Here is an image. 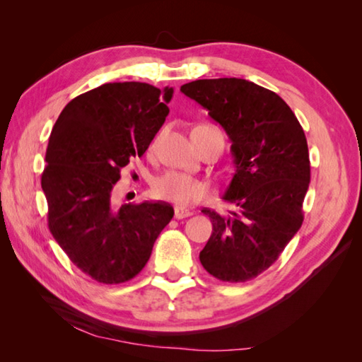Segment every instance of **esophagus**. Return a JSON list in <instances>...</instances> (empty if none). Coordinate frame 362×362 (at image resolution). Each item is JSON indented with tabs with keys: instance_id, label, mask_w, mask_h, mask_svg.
<instances>
[{
	"instance_id": "obj_1",
	"label": "esophagus",
	"mask_w": 362,
	"mask_h": 362,
	"mask_svg": "<svg viewBox=\"0 0 362 362\" xmlns=\"http://www.w3.org/2000/svg\"><path fill=\"white\" fill-rule=\"evenodd\" d=\"M191 214H193V211L185 210V209H180V206H175V209H174V218L175 219L188 218V216H191Z\"/></svg>"
}]
</instances>
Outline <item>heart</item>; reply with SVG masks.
Listing matches in <instances>:
<instances>
[{"label":"heart","instance_id":"obj_1","mask_svg":"<svg viewBox=\"0 0 362 362\" xmlns=\"http://www.w3.org/2000/svg\"><path fill=\"white\" fill-rule=\"evenodd\" d=\"M194 130H206V132H221L218 127L211 124H202L197 126ZM153 141L151 144V149L153 148ZM153 196L161 199V201L173 202L179 206H187L191 204H196L202 201L205 196V187L201 182L193 179L187 174L180 173H166L158 179H156L152 185Z\"/></svg>","mask_w":362,"mask_h":362}]
</instances>
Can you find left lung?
<instances>
[{"mask_svg":"<svg viewBox=\"0 0 362 362\" xmlns=\"http://www.w3.org/2000/svg\"><path fill=\"white\" fill-rule=\"evenodd\" d=\"M232 141L235 174L227 216L204 209L213 232L199 259L218 280L243 283L271 267L303 222L310 153L294 112L283 99L245 79H199L180 87Z\"/></svg>","mask_w":362,"mask_h":362,"instance_id":"obj_1","label":"left lung"}]
</instances>
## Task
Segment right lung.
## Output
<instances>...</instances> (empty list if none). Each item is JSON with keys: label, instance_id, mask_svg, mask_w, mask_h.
<instances>
[{"label": "right lung", "instance_id": "right-lung-1", "mask_svg": "<svg viewBox=\"0 0 362 362\" xmlns=\"http://www.w3.org/2000/svg\"><path fill=\"white\" fill-rule=\"evenodd\" d=\"M174 90L113 82L76 96L52 127L42 189L54 240L99 283L134 279L174 209L166 202L113 204V187L163 126Z\"/></svg>", "mask_w": 362, "mask_h": 362}]
</instances>
